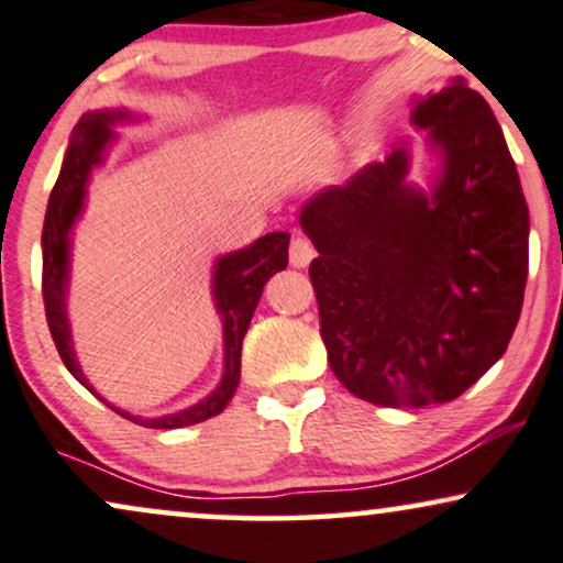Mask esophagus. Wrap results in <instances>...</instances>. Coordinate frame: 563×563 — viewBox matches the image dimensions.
Wrapping results in <instances>:
<instances>
[{
  "instance_id": "34e87169",
  "label": "esophagus",
  "mask_w": 563,
  "mask_h": 563,
  "mask_svg": "<svg viewBox=\"0 0 563 563\" xmlns=\"http://www.w3.org/2000/svg\"><path fill=\"white\" fill-rule=\"evenodd\" d=\"M313 258H316L313 242H310L308 238H302V234L292 238V242H289V263H292L295 268H305V266H310V261Z\"/></svg>"
}]
</instances>
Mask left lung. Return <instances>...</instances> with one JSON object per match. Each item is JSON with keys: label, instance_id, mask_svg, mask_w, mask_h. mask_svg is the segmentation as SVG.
<instances>
[{"label": "left lung", "instance_id": "obj_1", "mask_svg": "<svg viewBox=\"0 0 563 563\" xmlns=\"http://www.w3.org/2000/svg\"><path fill=\"white\" fill-rule=\"evenodd\" d=\"M428 187L409 179V143L300 211L318 258L329 365L378 407L443 405L498 363L522 313L530 213L501 124L454 80L412 99Z\"/></svg>", "mask_w": 563, "mask_h": 563}]
</instances>
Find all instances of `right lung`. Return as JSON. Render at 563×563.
Segmentation results:
<instances>
[{
    "label": "right lung",
    "mask_w": 563,
    "mask_h": 563,
    "mask_svg": "<svg viewBox=\"0 0 563 563\" xmlns=\"http://www.w3.org/2000/svg\"><path fill=\"white\" fill-rule=\"evenodd\" d=\"M141 117L130 109H96L86 112L80 122L75 124L73 137H69L65 162H62L57 185L48 196L44 234H41V250H44V308L48 331H52L54 344L62 363L67 371L80 380L88 391L96 394L90 380L82 373L75 355L73 331H69L67 316V292H69V268H73V232L75 221L86 211L88 183L96 166L103 164L107 151L117 141V124L137 122ZM289 234L271 232L263 234L253 245L234 250V253L219 255L213 263L211 274V295L221 316V329H224V373H221L219 386L208 397L196 401L192 407L179 409V412L162 415V418H141L130 415L124 409L114 407L101 394H96L103 405L112 407L122 418L137 422L145 428H185L203 422L229 405L240 384V357H242V339L247 334L250 318H253L263 287L274 274L287 268L289 261Z\"/></svg>",
    "instance_id": "add662e5"
}]
</instances>
